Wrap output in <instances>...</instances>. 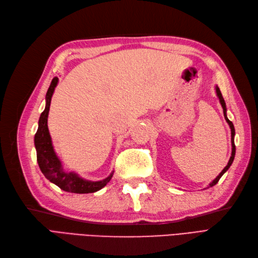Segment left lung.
<instances>
[{
    "instance_id": "1",
    "label": "left lung",
    "mask_w": 258,
    "mask_h": 258,
    "mask_svg": "<svg viewBox=\"0 0 258 258\" xmlns=\"http://www.w3.org/2000/svg\"><path fill=\"white\" fill-rule=\"evenodd\" d=\"M215 90H216V95H217V97H218V99H219V102H220V104H221V107H222V109H223V115H224V118H226V121H227V123L229 124V126H230V130H231V146H232V151H231V157H230V159H229V161H228V164L226 167H224V169L221 171V172L218 174V176L216 177L215 180H213L211 181L209 184H208V186L207 187H205V189L206 188H209V187H213L214 185H216V184L218 183V181L220 180V177L227 172V171L229 170V168L231 167V164H232V162H233V160H234V156H235V145H234V136H235V130H234V125H233V123L231 122L229 118H228V116H227V107H226V102H224V99H223V97H222V95H221V91H220V89H219V87H218V86L216 85V87H215Z\"/></svg>"
}]
</instances>
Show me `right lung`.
<instances>
[{
  "instance_id": "add662e5",
  "label": "right lung",
  "mask_w": 258,
  "mask_h": 258,
  "mask_svg": "<svg viewBox=\"0 0 258 258\" xmlns=\"http://www.w3.org/2000/svg\"><path fill=\"white\" fill-rule=\"evenodd\" d=\"M58 84V78L52 79L50 87L45 95V108L39 117L38 130L35 135V147L37 151V161L41 172L47 179L55 184L56 186L65 192L76 194H88L95 193L97 190L103 188L113 176L112 171L109 176L100 181H90L84 179L74 171L64 170L63 163L56 155L52 138L48 128V115L50 111L51 99L53 96L55 87Z\"/></svg>"
}]
</instances>
